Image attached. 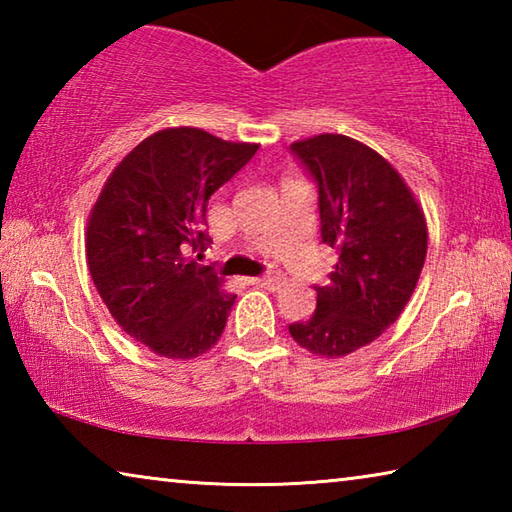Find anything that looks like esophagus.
<instances>
[{"label": "esophagus", "instance_id": "esophagus-1", "mask_svg": "<svg viewBox=\"0 0 512 512\" xmlns=\"http://www.w3.org/2000/svg\"><path fill=\"white\" fill-rule=\"evenodd\" d=\"M255 284H259V287H266V289H275L277 284H280V277L273 275V273H266V275H259L253 280Z\"/></svg>", "mask_w": 512, "mask_h": 512}]
</instances>
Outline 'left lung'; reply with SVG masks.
Listing matches in <instances>:
<instances>
[{
  "mask_svg": "<svg viewBox=\"0 0 512 512\" xmlns=\"http://www.w3.org/2000/svg\"><path fill=\"white\" fill-rule=\"evenodd\" d=\"M291 153L316 183L320 239L339 259L314 287V316L291 323L289 334L318 357H345L400 318L427 257V221L400 173L370 146L325 133L293 142Z\"/></svg>",
  "mask_w": 512,
  "mask_h": 512,
  "instance_id": "left-lung-1",
  "label": "left lung"
}]
</instances>
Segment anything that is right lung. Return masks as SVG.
Listing matches in <instances>:
<instances>
[{"label": "right lung", "instance_id": "obj_1", "mask_svg": "<svg viewBox=\"0 0 512 512\" xmlns=\"http://www.w3.org/2000/svg\"><path fill=\"white\" fill-rule=\"evenodd\" d=\"M201 128H164L110 173L88 221V268L112 318L160 357L194 359L221 339L235 293L189 253L207 248V201L257 153Z\"/></svg>", "mask_w": 512, "mask_h": 512}]
</instances>
